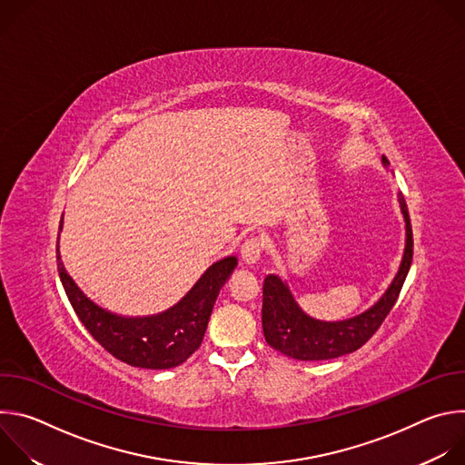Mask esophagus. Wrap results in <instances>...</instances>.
Instances as JSON below:
<instances>
[{"label":"esophagus","mask_w":465,"mask_h":465,"mask_svg":"<svg viewBox=\"0 0 465 465\" xmlns=\"http://www.w3.org/2000/svg\"><path fill=\"white\" fill-rule=\"evenodd\" d=\"M261 252H262V244L257 237L248 239L242 246H241V259L246 264H255L261 259Z\"/></svg>","instance_id":"1"}]
</instances>
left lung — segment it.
Returning a JSON list of instances; mask_svg holds the SVG:
<instances>
[{"label":"left lung","instance_id":"left-lung-1","mask_svg":"<svg viewBox=\"0 0 465 465\" xmlns=\"http://www.w3.org/2000/svg\"><path fill=\"white\" fill-rule=\"evenodd\" d=\"M381 162L382 167L390 165L386 156H382ZM397 203L405 221V248L400 269L381 298L351 318L337 322L318 320L300 307L285 280L269 274L262 283L261 316L264 341L269 346L296 361H327L353 353L370 341L400 296L412 264V226L401 193L397 194Z\"/></svg>","mask_w":465,"mask_h":465}]
</instances>
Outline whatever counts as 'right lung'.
<instances>
[{"label": "right lung", "mask_w": 465, "mask_h": 465, "mask_svg": "<svg viewBox=\"0 0 465 465\" xmlns=\"http://www.w3.org/2000/svg\"><path fill=\"white\" fill-rule=\"evenodd\" d=\"M62 224L64 215L58 232ZM56 267L79 320L110 355L136 368L169 370L187 361L203 344L215 300L235 271L237 257L215 261L174 305L145 316L117 314L90 300L65 271L58 242Z\"/></svg>", "instance_id": "1"}]
</instances>
